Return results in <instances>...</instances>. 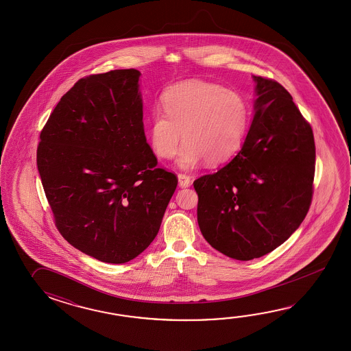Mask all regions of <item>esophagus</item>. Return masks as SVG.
Returning <instances> with one entry per match:
<instances>
[{"mask_svg": "<svg viewBox=\"0 0 351 351\" xmlns=\"http://www.w3.org/2000/svg\"><path fill=\"white\" fill-rule=\"evenodd\" d=\"M178 183L180 188H186V186H191V177L186 176V174H178Z\"/></svg>", "mask_w": 351, "mask_h": 351, "instance_id": "1", "label": "esophagus"}]
</instances>
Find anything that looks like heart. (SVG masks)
<instances>
[{
    "label": "heart",
    "mask_w": 351,
    "mask_h": 351,
    "mask_svg": "<svg viewBox=\"0 0 351 351\" xmlns=\"http://www.w3.org/2000/svg\"><path fill=\"white\" fill-rule=\"evenodd\" d=\"M160 112L149 121L152 147L158 156L171 159L182 143L178 165L191 169L206 159L224 162L239 149L248 127V106L233 90L213 82H179L165 91Z\"/></svg>",
    "instance_id": "obj_1"
}]
</instances>
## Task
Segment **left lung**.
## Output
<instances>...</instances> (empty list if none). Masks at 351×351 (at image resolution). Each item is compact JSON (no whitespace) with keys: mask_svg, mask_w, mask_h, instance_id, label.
I'll return each instance as SVG.
<instances>
[{"mask_svg":"<svg viewBox=\"0 0 351 351\" xmlns=\"http://www.w3.org/2000/svg\"><path fill=\"white\" fill-rule=\"evenodd\" d=\"M254 115L239 154L194 180L202 234L221 254L250 261L282 245L313 199V129L281 84L254 76Z\"/></svg>","mask_w":351,"mask_h":351,"instance_id":"obj_1","label":"left lung"}]
</instances>
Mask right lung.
Segmentation results:
<instances>
[{
    "instance_id": "obj_1",
    "label": "right lung",
    "mask_w": 351,
    "mask_h": 351,
    "mask_svg": "<svg viewBox=\"0 0 351 351\" xmlns=\"http://www.w3.org/2000/svg\"><path fill=\"white\" fill-rule=\"evenodd\" d=\"M139 77L124 69L80 79L40 134L38 169L58 230L108 263L149 246L178 184L147 143Z\"/></svg>"
}]
</instances>
